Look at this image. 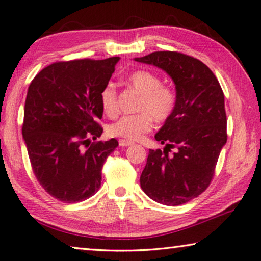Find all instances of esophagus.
Segmentation results:
<instances>
[{
	"label": "esophagus",
	"instance_id": "obj_1",
	"mask_svg": "<svg viewBox=\"0 0 261 261\" xmlns=\"http://www.w3.org/2000/svg\"><path fill=\"white\" fill-rule=\"evenodd\" d=\"M118 144H119V146H122V147H125V146H130V145H132V142H130V140H125V139H119L118 140Z\"/></svg>",
	"mask_w": 261,
	"mask_h": 261
}]
</instances>
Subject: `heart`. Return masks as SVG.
Masks as SVG:
<instances>
[{
	"label": "heart",
	"instance_id": "heart-1",
	"mask_svg": "<svg viewBox=\"0 0 261 261\" xmlns=\"http://www.w3.org/2000/svg\"><path fill=\"white\" fill-rule=\"evenodd\" d=\"M127 85L142 95L137 105L138 114L126 115L108 126V134L125 140H138L152 129V119L163 123L171 117L176 107L174 89L164 86L160 76L148 71H137L126 77ZM100 101L108 116L117 111V89L113 82L103 87Z\"/></svg>",
	"mask_w": 261,
	"mask_h": 261
}]
</instances>
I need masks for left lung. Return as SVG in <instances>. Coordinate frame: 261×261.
<instances>
[{
	"label": "left lung",
	"mask_w": 261,
	"mask_h": 261,
	"mask_svg": "<svg viewBox=\"0 0 261 261\" xmlns=\"http://www.w3.org/2000/svg\"><path fill=\"white\" fill-rule=\"evenodd\" d=\"M166 72L175 85L176 107L156 132L164 151L150 150L140 187L153 201L180 205L203 193L212 181L226 143L224 94L208 66L179 52L135 58ZM178 147L173 156L167 147Z\"/></svg>",
	"instance_id": "1"
}]
</instances>
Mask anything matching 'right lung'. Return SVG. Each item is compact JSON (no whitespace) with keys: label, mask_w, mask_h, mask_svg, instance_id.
I'll return each instance as SVG.
<instances>
[{"label":"right lung","mask_w":261,"mask_h":261,"mask_svg":"<svg viewBox=\"0 0 261 261\" xmlns=\"http://www.w3.org/2000/svg\"><path fill=\"white\" fill-rule=\"evenodd\" d=\"M119 57L60 61L37 74L24 107L23 138L37 180L57 200L74 203L101 187L102 167L118 146L101 137L100 95Z\"/></svg>","instance_id":"right-lung-1"}]
</instances>
